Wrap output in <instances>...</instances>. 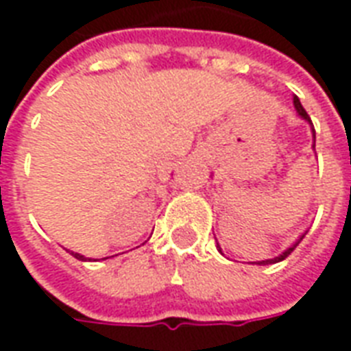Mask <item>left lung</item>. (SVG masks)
Masks as SVG:
<instances>
[{"label": "left lung", "instance_id": "left-lung-1", "mask_svg": "<svg viewBox=\"0 0 351 351\" xmlns=\"http://www.w3.org/2000/svg\"><path fill=\"white\" fill-rule=\"evenodd\" d=\"M293 105H295V108H297V112H299V116H301V118H304V120H306V122H310V116L306 114V110H304V108H302L301 101H299V97H297V95H295V97H293ZM310 123H312V122H310ZM312 135H314V146H316V131H314V130H312ZM304 235H306V233H302L301 239H299V241H297V243H295L293 246H289V248H287V250L282 252V254H280L278 258L263 259V261H256V263H258V265H271V263H278V261H282V259H286L287 256H289V254H291V252H293L295 248H297V244L301 243L302 239H304ZM218 250H220V244H218ZM220 252H221V250H220Z\"/></svg>", "mask_w": 351, "mask_h": 351}]
</instances>
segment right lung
<instances>
[{
	"label": "right lung",
	"mask_w": 351,
	"mask_h": 351,
	"mask_svg": "<svg viewBox=\"0 0 351 351\" xmlns=\"http://www.w3.org/2000/svg\"><path fill=\"white\" fill-rule=\"evenodd\" d=\"M71 256L73 258L80 259V261H86V258H84V256H80V254H77V252H71Z\"/></svg>",
	"instance_id": "right-lung-1"
}]
</instances>
